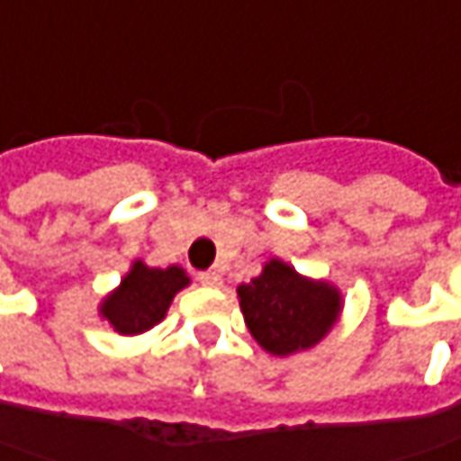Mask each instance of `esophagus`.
Returning a JSON list of instances; mask_svg holds the SVG:
<instances>
[{
    "mask_svg": "<svg viewBox=\"0 0 461 461\" xmlns=\"http://www.w3.org/2000/svg\"><path fill=\"white\" fill-rule=\"evenodd\" d=\"M198 281L203 284V286H221V276L216 273V270H203V273H198Z\"/></svg>",
    "mask_w": 461,
    "mask_h": 461,
    "instance_id": "esophagus-1",
    "label": "esophagus"
}]
</instances>
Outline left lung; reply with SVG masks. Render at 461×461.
Segmentation results:
<instances>
[{"instance_id": "8db88e82", "label": "left lung", "mask_w": 461, "mask_h": 461, "mask_svg": "<svg viewBox=\"0 0 461 461\" xmlns=\"http://www.w3.org/2000/svg\"><path fill=\"white\" fill-rule=\"evenodd\" d=\"M248 330L273 356H291L317 346L340 317V291L328 281L299 276L273 258L250 284L237 286Z\"/></svg>"}]
</instances>
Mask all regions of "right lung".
<instances>
[{
  "label": "right lung",
  "instance_id": "add662e5",
  "mask_svg": "<svg viewBox=\"0 0 461 461\" xmlns=\"http://www.w3.org/2000/svg\"><path fill=\"white\" fill-rule=\"evenodd\" d=\"M188 284L191 278L180 266L149 268L141 260H136L123 276L121 286L103 299L100 314L111 322L113 330L121 335L147 332L165 320L175 294L185 289Z\"/></svg>",
  "mask_w": 461,
  "mask_h": 461
}]
</instances>
